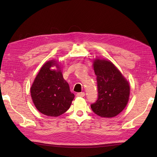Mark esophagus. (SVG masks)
I'll use <instances>...</instances> for the list:
<instances>
[{
	"label": "esophagus",
	"instance_id": "1",
	"mask_svg": "<svg viewBox=\"0 0 157 157\" xmlns=\"http://www.w3.org/2000/svg\"><path fill=\"white\" fill-rule=\"evenodd\" d=\"M85 96V93L84 92H79L77 94V97H84Z\"/></svg>",
	"mask_w": 157,
	"mask_h": 157
}]
</instances>
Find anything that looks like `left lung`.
Here are the masks:
<instances>
[{"instance_id":"8db88e82","label":"left lung","mask_w":157,"mask_h":157,"mask_svg":"<svg viewBox=\"0 0 157 157\" xmlns=\"http://www.w3.org/2000/svg\"><path fill=\"white\" fill-rule=\"evenodd\" d=\"M93 67L98 83V99L91 104L94 113L99 117H116L124 109L130 96V85L110 61L96 59Z\"/></svg>"}]
</instances>
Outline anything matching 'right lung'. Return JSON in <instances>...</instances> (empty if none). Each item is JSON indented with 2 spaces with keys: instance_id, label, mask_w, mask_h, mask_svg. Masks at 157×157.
Listing matches in <instances>:
<instances>
[{
  "instance_id": "obj_1",
  "label": "right lung",
  "mask_w": 157,
  "mask_h": 157,
  "mask_svg": "<svg viewBox=\"0 0 157 157\" xmlns=\"http://www.w3.org/2000/svg\"><path fill=\"white\" fill-rule=\"evenodd\" d=\"M56 66L57 70L51 67ZM58 64L48 61L41 67L31 88V95L37 110L46 116L58 117L69 109L75 95L63 77Z\"/></svg>"
}]
</instances>
